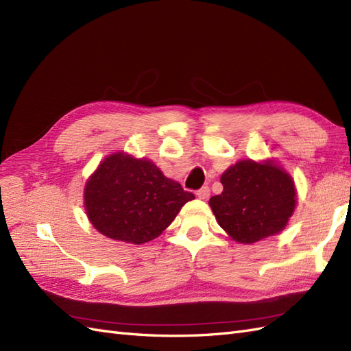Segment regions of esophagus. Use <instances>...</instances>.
<instances>
[{"mask_svg":"<svg viewBox=\"0 0 351 351\" xmlns=\"http://www.w3.org/2000/svg\"><path fill=\"white\" fill-rule=\"evenodd\" d=\"M197 197H199V199H202V200H204V199H208L209 197V194H210V190H209V186H202L200 190H197Z\"/></svg>","mask_w":351,"mask_h":351,"instance_id":"esophagus-1","label":"esophagus"}]
</instances>
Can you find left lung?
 Segmentation results:
<instances>
[{
	"label": "left lung",
	"mask_w": 351,
	"mask_h": 351,
	"mask_svg": "<svg viewBox=\"0 0 351 351\" xmlns=\"http://www.w3.org/2000/svg\"><path fill=\"white\" fill-rule=\"evenodd\" d=\"M223 190L209 200L219 226L239 243H255L282 231L292 217V178L277 165L239 161L221 176Z\"/></svg>",
	"instance_id": "8db88e82"
}]
</instances>
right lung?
<instances>
[{
	"label": "right lung",
	"instance_id": "1",
	"mask_svg": "<svg viewBox=\"0 0 351 351\" xmlns=\"http://www.w3.org/2000/svg\"><path fill=\"white\" fill-rule=\"evenodd\" d=\"M194 199L145 158L123 152L106 157L84 190L88 219L104 236L142 245L158 237Z\"/></svg>",
	"mask_w": 351,
	"mask_h": 351
}]
</instances>
